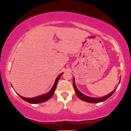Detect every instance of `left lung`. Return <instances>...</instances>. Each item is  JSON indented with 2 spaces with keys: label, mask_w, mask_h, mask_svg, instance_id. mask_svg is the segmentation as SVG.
Segmentation results:
<instances>
[{
  "label": "left lung",
  "mask_w": 131,
  "mask_h": 131,
  "mask_svg": "<svg viewBox=\"0 0 131 131\" xmlns=\"http://www.w3.org/2000/svg\"><path fill=\"white\" fill-rule=\"evenodd\" d=\"M119 83H120V81H119ZM73 85L75 89V93L77 94V96L78 97L80 100H82V101L89 102V103H99V102L104 101L105 100H106L107 99L109 98L110 97L112 96V94L115 92V91L116 90V89H115V90L113 91H112V92L105 96H103L101 97H89L88 96L85 95V94H83L81 92H80L78 90V89L75 83L74 78H73Z\"/></svg>",
  "instance_id": "1"
}]
</instances>
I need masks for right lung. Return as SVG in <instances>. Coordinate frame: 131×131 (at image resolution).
<instances>
[{
  "label": "right lung",
  "mask_w": 131,
  "mask_h": 131,
  "mask_svg": "<svg viewBox=\"0 0 131 131\" xmlns=\"http://www.w3.org/2000/svg\"><path fill=\"white\" fill-rule=\"evenodd\" d=\"M63 73H61L58 76V77L56 79V80H55L54 84H53V87H52L51 90H50L48 93L41 94V95H39V96L35 97H32V98L24 97L23 96H20L18 94H17L21 97L22 99L24 100V101H25L29 103H30V104H39V103H42V102H44L47 101H48V100L51 99V97L53 96V94H54L55 90H56V87H57L58 80H59L60 77L63 74Z\"/></svg>",
  "instance_id": "add662e5"
}]
</instances>
